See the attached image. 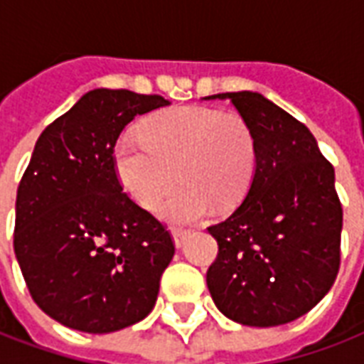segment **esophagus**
I'll use <instances>...</instances> for the list:
<instances>
[{"instance_id": "esophagus-1", "label": "esophagus", "mask_w": 364, "mask_h": 364, "mask_svg": "<svg viewBox=\"0 0 364 364\" xmlns=\"http://www.w3.org/2000/svg\"><path fill=\"white\" fill-rule=\"evenodd\" d=\"M186 237H188V232L186 230H180V228H173V239L176 247H182L186 243Z\"/></svg>"}]
</instances>
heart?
Segmentation results:
<instances>
[{
	"label": "heart",
	"mask_w": 364,
	"mask_h": 364,
	"mask_svg": "<svg viewBox=\"0 0 364 364\" xmlns=\"http://www.w3.org/2000/svg\"><path fill=\"white\" fill-rule=\"evenodd\" d=\"M258 142L249 121L203 106H176L144 121L138 134L115 142L114 165L125 191L144 208L157 207L173 224H190L214 208H233L256 171Z\"/></svg>",
	"instance_id": "b5f03b06"
}]
</instances>
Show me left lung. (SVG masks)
<instances>
[{"instance_id": "obj_1", "label": "left lung", "mask_w": 364, "mask_h": 364, "mask_svg": "<svg viewBox=\"0 0 364 364\" xmlns=\"http://www.w3.org/2000/svg\"><path fill=\"white\" fill-rule=\"evenodd\" d=\"M207 98H230L258 142L245 201L208 226L218 255L207 287L232 321L284 325L314 309L336 281L343 213L334 167L308 127L258 92Z\"/></svg>"}]
</instances>
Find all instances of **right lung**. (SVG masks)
Instances as JSON below:
<instances>
[{"label": "right lung", "mask_w": 364, "mask_h": 364, "mask_svg": "<svg viewBox=\"0 0 364 364\" xmlns=\"http://www.w3.org/2000/svg\"><path fill=\"white\" fill-rule=\"evenodd\" d=\"M167 104L95 89L36 142L16 191L13 245L33 302L64 326L114 332L156 306L174 241L123 191L114 148L127 123Z\"/></svg>", "instance_id": "obj_1"}]
</instances>
